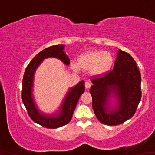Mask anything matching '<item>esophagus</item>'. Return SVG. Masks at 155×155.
I'll list each match as a JSON object with an SVG mask.
<instances>
[{
  "label": "esophagus",
  "mask_w": 155,
  "mask_h": 155,
  "mask_svg": "<svg viewBox=\"0 0 155 155\" xmlns=\"http://www.w3.org/2000/svg\"><path fill=\"white\" fill-rule=\"evenodd\" d=\"M84 85H85V88H89L91 87V83H90L89 81H86V82H85Z\"/></svg>",
  "instance_id": "esophagus-1"
}]
</instances>
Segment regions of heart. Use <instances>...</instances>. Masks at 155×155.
Returning <instances> with one entry per match:
<instances>
[{"label":"heart","mask_w":155,"mask_h":155,"mask_svg":"<svg viewBox=\"0 0 155 155\" xmlns=\"http://www.w3.org/2000/svg\"><path fill=\"white\" fill-rule=\"evenodd\" d=\"M114 64V58L109 52L103 51H90L82 53L77 58V62H72L73 70L89 71L94 77H101L110 71Z\"/></svg>","instance_id":"obj_1"}]
</instances>
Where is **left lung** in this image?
<instances>
[{"label":"left lung","instance_id":"8db88e82","mask_svg":"<svg viewBox=\"0 0 155 155\" xmlns=\"http://www.w3.org/2000/svg\"><path fill=\"white\" fill-rule=\"evenodd\" d=\"M91 81L93 108L98 120L112 126L133 116L141 99V75L129 54L118 50L113 70Z\"/></svg>","mask_w":155,"mask_h":155}]
</instances>
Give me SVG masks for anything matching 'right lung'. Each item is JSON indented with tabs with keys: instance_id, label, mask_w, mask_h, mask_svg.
I'll return each mask as SVG.
<instances>
[{
	"instance_id": "right-lung-1",
	"label": "right lung",
	"mask_w": 155,
	"mask_h": 155,
	"mask_svg": "<svg viewBox=\"0 0 155 155\" xmlns=\"http://www.w3.org/2000/svg\"><path fill=\"white\" fill-rule=\"evenodd\" d=\"M64 45H57L44 49L32 59L26 68L22 79V99L31 119L41 126L57 128L71 121L76 105L84 91V81H81L74 87L68 88L58 109L52 114L45 113L36 104L33 96L34 79L36 70L45 59L56 58L64 64H70V59L64 52Z\"/></svg>"
}]
</instances>
